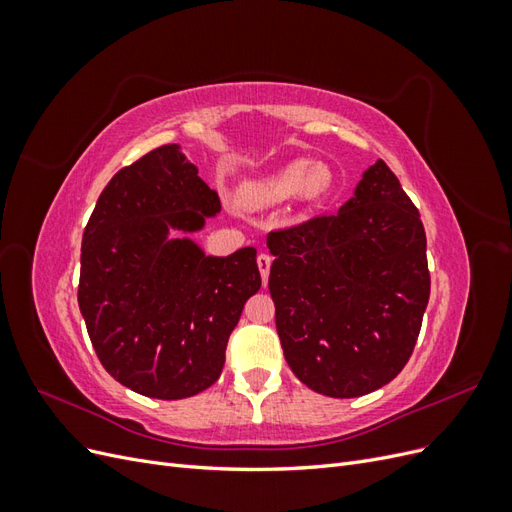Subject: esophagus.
I'll list each match as a JSON object with an SVG mask.
<instances>
[{
	"label": "esophagus",
	"instance_id": "esophagus-1",
	"mask_svg": "<svg viewBox=\"0 0 512 512\" xmlns=\"http://www.w3.org/2000/svg\"><path fill=\"white\" fill-rule=\"evenodd\" d=\"M256 262H258V271H260V277H262V284H267L269 271H271V256L269 254H258Z\"/></svg>",
	"mask_w": 512,
	"mask_h": 512
}]
</instances>
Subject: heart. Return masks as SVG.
Instances as JSON below:
<instances>
[{
	"label": "heart",
	"instance_id": "obj_1",
	"mask_svg": "<svg viewBox=\"0 0 512 512\" xmlns=\"http://www.w3.org/2000/svg\"><path fill=\"white\" fill-rule=\"evenodd\" d=\"M331 188V170L309 160H294L277 168L269 177L260 179L243 190L245 203L254 207H269L284 203L301 194L307 200H318Z\"/></svg>",
	"mask_w": 512,
	"mask_h": 512
}]
</instances>
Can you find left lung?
<instances>
[{
	"instance_id": "left-lung-1",
	"label": "left lung",
	"mask_w": 512,
	"mask_h": 512,
	"mask_svg": "<svg viewBox=\"0 0 512 512\" xmlns=\"http://www.w3.org/2000/svg\"><path fill=\"white\" fill-rule=\"evenodd\" d=\"M267 245L294 376L329 397L389 384L414 350L431 284L421 213L393 170L378 160L335 215L273 230Z\"/></svg>"
}]
</instances>
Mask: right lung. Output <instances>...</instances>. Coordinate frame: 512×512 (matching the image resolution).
I'll use <instances>...</instances> for the list:
<instances>
[{
  "instance_id": "1",
  "label": "right lung",
  "mask_w": 512,
  "mask_h": 512,
  "mask_svg": "<svg viewBox=\"0 0 512 512\" xmlns=\"http://www.w3.org/2000/svg\"><path fill=\"white\" fill-rule=\"evenodd\" d=\"M220 211L179 145L123 166L83 232L79 307L100 363L134 393L185 399L220 378L245 301L260 288L254 247L205 256L190 239Z\"/></svg>"
}]
</instances>
